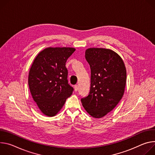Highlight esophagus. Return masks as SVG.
<instances>
[{"mask_svg":"<svg viewBox=\"0 0 155 155\" xmlns=\"http://www.w3.org/2000/svg\"><path fill=\"white\" fill-rule=\"evenodd\" d=\"M74 91H75V92H77V91H78V85H74Z\"/></svg>","mask_w":155,"mask_h":155,"instance_id":"1","label":"esophagus"}]
</instances>
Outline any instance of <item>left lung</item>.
<instances>
[{"instance_id":"8db88e82","label":"left lung","mask_w":155,"mask_h":155,"mask_svg":"<svg viewBox=\"0 0 155 155\" xmlns=\"http://www.w3.org/2000/svg\"><path fill=\"white\" fill-rule=\"evenodd\" d=\"M85 57L91 70V89L81 102L91 116L101 118L121 100L126 84V69L121 57L110 49L89 48L85 50Z\"/></svg>"}]
</instances>
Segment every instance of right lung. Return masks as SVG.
Wrapping results in <instances>:
<instances>
[{
  "label": "right lung",
  "instance_id": "add662e5",
  "mask_svg": "<svg viewBox=\"0 0 155 155\" xmlns=\"http://www.w3.org/2000/svg\"><path fill=\"white\" fill-rule=\"evenodd\" d=\"M72 47H48L34 59L28 76L34 101L41 112L54 116L73 94L68 84L66 62L75 51Z\"/></svg>",
  "mask_w": 155,
  "mask_h": 155
}]
</instances>
